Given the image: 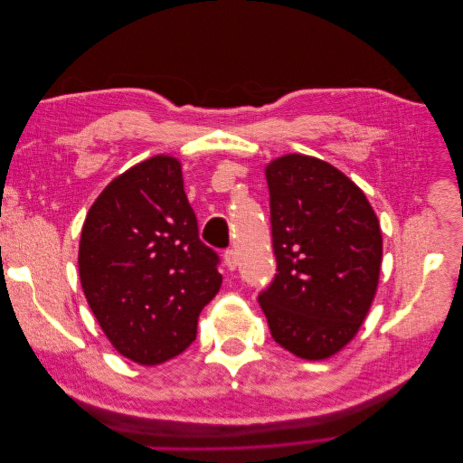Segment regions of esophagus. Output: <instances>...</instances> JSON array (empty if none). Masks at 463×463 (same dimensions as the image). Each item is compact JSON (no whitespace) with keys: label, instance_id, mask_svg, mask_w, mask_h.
I'll return each instance as SVG.
<instances>
[{"label":"esophagus","instance_id":"1","mask_svg":"<svg viewBox=\"0 0 463 463\" xmlns=\"http://www.w3.org/2000/svg\"><path fill=\"white\" fill-rule=\"evenodd\" d=\"M223 262H226V266H228L230 270L237 269V262H240V260H237V253H235L233 249H228L226 253H223Z\"/></svg>","mask_w":463,"mask_h":463}]
</instances>
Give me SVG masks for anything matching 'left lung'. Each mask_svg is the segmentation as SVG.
Returning <instances> with one entry per match:
<instances>
[{
  "instance_id": "8db88e82",
  "label": "left lung",
  "mask_w": 463,
  "mask_h": 463,
  "mask_svg": "<svg viewBox=\"0 0 463 463\" xmlns=\"http://www.w3.org/2000/svg\"><path fill=\"white\" fill-rule=\"evenodd\" d=\"M266 184L278 274L259 303L279 345L326 359L371 309L383 262L378 218L352 179L305 154L272 160Z\"/></svg>"
}]
</instances>
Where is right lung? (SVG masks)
I'll return each mask as SVG.
<instances>
[{
	"label": "right lung",
	"instance_id": "add662e5",
	"mask_svg": "<svg viewBox=\"0 0 463 463\" xmlns=\"http://www.w3.org/2000/svg\"><path fill=\"white\" fill-rule=\"evenodd\" d=\"M216 250L199 240L181 164L154 156L129 167L90 206L79 243L85 298L118 352L158 365L197 338L220 286Z\"/></svg>",
	"mask_w": 463,
	"mask_h": 463
}]
</instances>
